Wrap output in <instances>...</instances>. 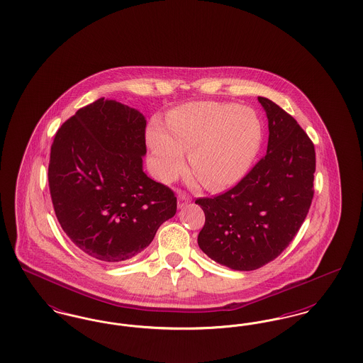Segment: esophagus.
Wrapping results in <instances>:
<instances>
[{
	"mask_svg": "<svg viewBox=\"0 0 363 363\" xmlns=\"http://www.w3.org/2000/svg\"><path fill=\"white\" fill-rule=\"evenodd\" d=\"M188 203H190L189 196H186L185 193H179L178 194V208L185 207Z\"/></svg>",
	"mask_w": 363,
	"mask_h": 363,
	"instance_id": "34e87169",
	"label": "esophagus"
}]
</instances>
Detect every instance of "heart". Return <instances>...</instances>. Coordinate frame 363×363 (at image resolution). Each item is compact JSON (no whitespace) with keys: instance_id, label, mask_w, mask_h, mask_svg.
<instances>
[{"instance_id":"heart-1","label":"heart","mask_w":363,"mask_h":363,"mask_svg":"<svg viewBox=\"0 0 363 363\" xmlns=\"http://www.w3.org/2000/svg\"><path fill=\"white\" fill-rule=\"evenodd\" d=\"M164 125L155 122L147 130L154 172L163 182L184 170V152L189 151L190 173L206 189H223L241 178L259 151V118L237 104H181Z\"/></svg>"}]
</instances>
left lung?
<instances>
[{
  "label": "left lung",
  "instance_id": "1",
  "mask_svg": "<svg viewBox=\"0 0 363 363\" xmlns=\"http://www.w3.org/2000/svg\"><path fill=\"white\" fill-rule=\"evenodd\" d=\"M268 118L267 155L230 190L197 199L206 213L199 246L235 271H253L277 259L303 223L311 200L315 151L293 117L259 96Z\"/></svg>",
  "mask_w": 363,
  "mask_h": 363
}]
</instances>
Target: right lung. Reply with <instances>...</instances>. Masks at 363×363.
Segmentation results:
<instances>
[{"label":"right lung","mask_w":363,"mask_h":363,"mask_svg":"<svg viewBox=\"0 0 363 363\" xmlns=\"http://www.w3.org/2000/svg\"><path fill=\"white\" fill-rule=\"evenodd\" d=\"M145 126L136 108L101 98L55 133L48 174L52 207L89 259L138 256L177 212L173 190L143 172Z\"/></svg>","instance_id":"obj_1"}]
</instances>
